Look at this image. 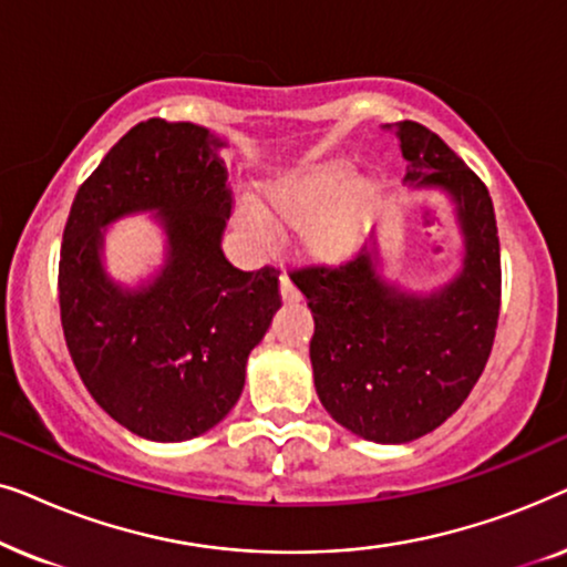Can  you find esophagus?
Here are the masks:
<instances>
[{"instance_id": "1", "label": "esophagus", "mask_w": 567, "mask_h": 567, "mask_svg": "<svg viewBox=\"0 0 567 567\" xmlns=\"http://www.w3.org/2000/svg\"><path fill=\"white\" fill-rule=\"evenodd\" d=\"M278 284H281V299L284 301H299V291H297V286L291 284L289 276L284 274L281 281H278Z\"/></svg>"}]
</instances>
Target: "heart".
<instances>
[{
	"label": "heart",
	"mask_w": 567,
	"mask_h": 567,
	"mask_svg": "<svg viewBox=\"0 0 567 567\" xmlns=\"http://www.w3.org/2000/svg\"><path fill=\"white\" fill-rule=\"evenodd\" d=\"M258 206H239L235 219L252 243H276V224L301 231V247L315 262H343L359 250L374 219L377 190L369 181H353L348 162H317L268 183Z\"/></svg>",
	"instance_id": "1"
}]
</instances>
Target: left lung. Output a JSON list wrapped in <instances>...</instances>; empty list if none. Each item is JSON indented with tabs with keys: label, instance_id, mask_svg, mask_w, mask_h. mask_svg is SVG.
<instances>
[{
	"label": "left lung",
	"instance_id": "left-lung-1",
	"mask_svg": "<svg viewBox=\"0 0 567 567\" xmlns=\"http://www.w3.org/2000/svg\"><path fill=\"white\" fill-rule=\"evenodd\" d=\"M405 183L454 208L462 268L429 293L382 276L377 239L340 268H301L291 281L315 317L317 398L332 421L377 444L439 429L467 400L491 355L501 309V245L485 183L415 121L394 126Z\"/></svg>",
	"mask_w": 567,
	"mask_h": 567
}]
</instances>
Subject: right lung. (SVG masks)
I'll return each mask as SVG.
<instances>
[{
    "label": "right lung",
    "instance_id": "1",
    "mask_svg": "<svg viewBox=\"0 0 567 567\" xmlns=\"http://www.w3.org/2000/svg\"><path fill=\"white\" fill-rule=\"evenodd\" d=\"M224 146L196 123H138L76 190L61 243V328L74 367L115 423L162 444L227 417L247 355L281 307L276 268L245 274L224 258ZM131 213H154L168 243L158 274L134 290L102 262L104 227Z\"/></svg>",
    "mask_w": 567,
    "mask_h": 567
}]
</instances>
